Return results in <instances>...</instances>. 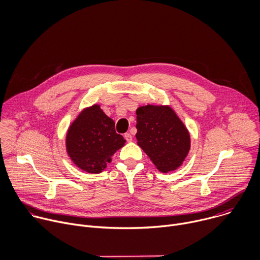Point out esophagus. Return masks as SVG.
<instances>
[{
	"instance_id": "34e87169",
	"label": "esophagus",
	"mask_w": 260,
	"mask_h": 260,
	"mask_svg": "<svg viewBox=\"0 0 260 260\" xmlns=\"http://www.w3.org/2000/svg\"><path fill=\"white\" fill-rule=\"evenodd\" d=\"M124 137H125V139L128 141V142H130V141H132V135L130 134V133H125V135H124Z\"/></svg>"
}]
</instances>
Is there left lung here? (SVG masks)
<instances>
[{
    "mask_svg": "<svg viewBox=\"0 0 260 260\" xmlns=\"http://www.w3.org/2000/svg\"><path fill=\"white\" fill-rule=\"evenodd\" d=\"M137 145L162 173L177 170L190 149V135L169 106L147 105L136 110Z\"/></svg>",
    "mask_w": 260,
    "mask_h": 260,
    "instance_id": "left-lung-1",
    "label": "left lung"
}]
</instances>
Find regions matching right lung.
I'll use <instances>...</instances> for the list:
<instances>
[{"instance_id":"obj_1","label":"right lung","mask_w":260,"mask_h":260,"mask_svg":"<svg viewBox=\"0 0 260 260\" xmlns=\"http://www.w3.org/2000/svg\"><path fill=\"white\" fill-rule=\"evenodd\" d=\"M115 130V122L95 105L85 108L70 125L66 148L72 162L81 170L98 174L112 162V155L125 145Z\"/></svg>"}]
</instances>
